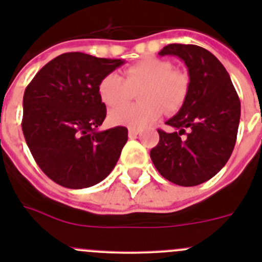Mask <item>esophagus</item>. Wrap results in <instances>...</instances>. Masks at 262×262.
Segmentation results:
<instances>
[{"mask_svg":"<svg viewBox=\"0 0 262 262\" xmlns=\"http://www.w3.org/2000/svg\"><path fill=\"white\" fill-rule=\"evenodd\" d=\"M139 133H140V131H139L138 128H128V136H129V138H135L136 135H139Z\"/></svg>","mask_w":262,"mask_h":262,"instance_id":"esophagus-1","label":"esophagus"}]
</instances>
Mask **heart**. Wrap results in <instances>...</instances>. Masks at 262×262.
<instances>
[{"label": "heart", "mask_w": 262, "mask_h": 262, "mask_svg": "<svg viewBox=\"0 0 262 262\" xmlns=\"http://www.w3.org/2000/svg\"><path fill=\"white\" fill-rule=\"evenodd\" d=\"M189 84V76L173 69L170 61L148 57L127 67L123 77L115 73L105 76L98 85V94L106 106H119L108 114L111 123L145 128L161 117L163 107L166 113H174L184 105ZM136 90L139 91L141 103L120 106L132 98Z\"/></svg>", "instance_id": "obj_1"}]
</instances>
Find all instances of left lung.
<instances>
[{
  "label": "left lung",
  "mask_w": 262,
  "mask_h": 262,
  "mask_svg": "<svg viewBox=\"0 0 262 262\" xmlns=\"http://www.w3.org/2000/svg\"><path fill=\"white\" fill-rule=\"evenodd\" d=\"M160 56L185 62L189 93L177 114L157 129L159 144L151 159L159 173L180 186H195L214 177L230 159L240 122V99L230 75L210 51L194 45H168Z\"/></svg>",
  "instance_id": "obj_1"
}]
</instances>
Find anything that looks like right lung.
Masks as SVG:
<instances>
[{"label": "right lung", "mask_w": 262, "mask_h": 262, "mask_svg": "<svg viewBox=\"0 0 262 262\" xmlns=\"http://www.w3.org/2000/svg\"><path fill=\"white\" fill-rule=\"evenodd\" d=\"M122 64V59L62 53L27 85L23 135L39 168L53 182L84 189L105 180L114 169L128 129L118 126L98 131L106 118L98 85Z\"/></svg>", "instance_id": "obj_1"}]
</instances>
